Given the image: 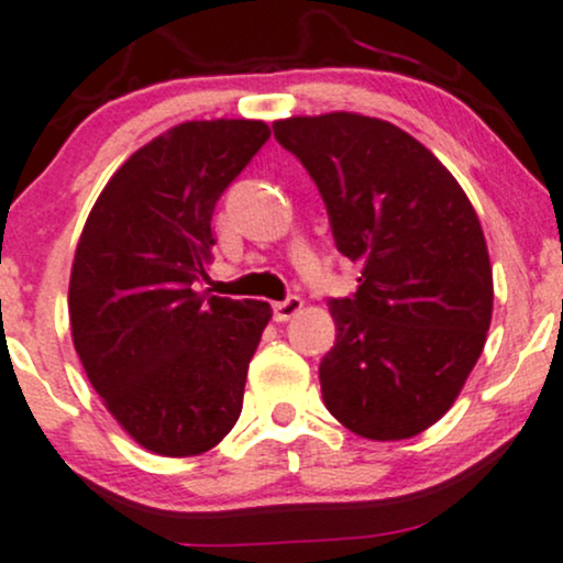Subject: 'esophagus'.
<instances>
[{"mask_svg": "<svg viewBox=\"0 0 563 563\" xmlns=\"http://www.w3.org/2000/svg\"><path fill=\"white\" fill-rule=\"evenodd\" d=\"M301 307H305V301H301L299 296H291V299L286 301H277V305L272 307V314H275L277 323H286V320H291L294 314L301 312Z\"/></svg>", "mask_w": 563, "mask_h": 563, "instance_id": "obj_1", "label": "esophagus"}]
</instances>
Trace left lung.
I'll return each instance as SVG.
<instances>
[{
    "label": "left lung",
    "mask_w": 563,
    "mask_h": 563,
    "mask_svg": "<svg viewBox=\"0 0 563 563\" xmlns=\"http://www.w3.org/2000/svg\"><path fill=\"white\" fill-rule=\"evenodd\" d=\"M329 211L336 249L361 264L333 299L323 404L368 441H404L454 406L492 323L486 238L446 165L398 125L355 111L272 122Z\"/></svg>",
    "instance_id": "1"
}]
</instances>
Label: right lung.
Returning <instances> with one entry per match:
<instances>
[{
    "mask_svg": "<svg viewBox=\"0 0 563 563\" xmlns=\"http://www.w3.org/2000/svg\"><path fill=\"white\" fill-rule=\"evenodd\" d=\"M269 139L262 120H191L133 152L98 195L69 280L92 390L146 452L195 456L238 422L267 301L195 291L216 200Z\"/></svg>",
    "mask_w": 563,
    "mask_h": 563,
    "instance_id": "1",
    "label": "right lung"
}]
</instances>
